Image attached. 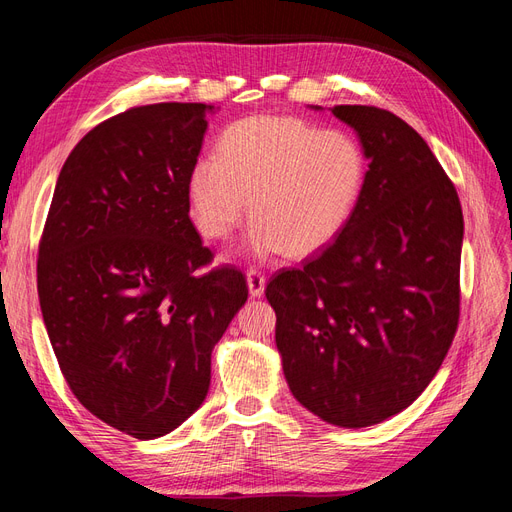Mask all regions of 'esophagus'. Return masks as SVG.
<instances>
[{
    "instance_id": "1",
    "label": "esophagus",
    "mask_w": 512,
    "mask_h": 512,
    "mask_svg": "<svg viewBox=\"0 0 512 512\" xmlns=\"http://www.w3.org/2000/svg\"><path fill=\"white\" fill-rule=\"evenodd\" d=\"M247 286H250L252 297H262V292H265L267 286V275L256 267H250L247 269Z\"/></svg>"
}]
</instances>
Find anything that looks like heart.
Listing matches in <instances>:
<instances>
[{
	"label": "heart",
	"instance_id": "obj_1",
	"mask_svg": "<svg viewBox=\"0 0 512 512\" xmlns=\"http://www.w3.org/2000/svg\"><path fill=\"white\" fill-rule=\"evenodd\" d=\"M367 177L361 143L299 117H247L228 126L215 156L190 173V213L207 239L232 235L247 207L258 256H305L342 232Z\"/></svg>",
	"mask_w": 512,
	"mask_h": 512
}]
</instances>
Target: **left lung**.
I'll return each mask as SVG.
<instances>
[{"instance_id": "8db88e82", "label": "left lung", "mask_w": 512, "mask_h": 512, "mask_svg": "<svg viewBox=\"0 0 512 512\" xmlns=\"http://www.w3.org/2000/svg\"><path fill=\"white\" fill-rule=\"evenodd\" d=\"M331 113L361 136L369 170L339 235L267 284L292 395L339 427H367L421 395L459 324L463 213L423 136L378 106Z\"/></svg>"}]
</instances>
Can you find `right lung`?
<instances>
[{
	"label": "right lung",
	"instance_id": "right-lung-1",
	"mask_svg": "<svg viewBox=\"0 0 512 512\" xmlns=\"http://www.w3.org/2000/svg\"><path fill=\"white\" fill-rule=\"evenodd\" d=\"M215 111L132 106L72 149L38 245V297L81 404L138 440L203 404L211 350L247 301L241 269L213 262L190 220V173Z\"/></svg>",
	"mask_w": 512,
	"mask_h": 512
}]
</instances>
